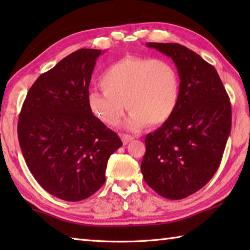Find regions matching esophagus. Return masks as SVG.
Masks as SVG:
<instances>
[{
  "label": "esophagus",
  "instance_id": "34e87169",
  "mask_svg": "<svg viewBox=\"0 0 250 250\" xmlns=\"http://www.w3.org/2000/svg\"><path fill=\"white\" fill-rule=\"evenodd\" d=\"M120 138H121V140H122V142L125 143V145H126V143H129L130 141L133 140L132 135L125 134V133H120Z\"/></svg>",
  "mask_w": 250,
  "mask_h": 250
}]
</instances>
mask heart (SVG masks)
I'll return each instance as SVG.
<instances>
[{"label":"heart","instance_id":"heart-1","mask_svg":"<svg viewBox=\"0 0 250 250\" xmlns=\"http://www.w3.org/2000/svg\"><path fill=\"white\" fill-rule=\"evenodd\" d=\"M103 92L88 94L90 112L103 124L116 125L126 107L124 122L129 130L149 124L161 125L174 115L181 98V80L175 67L164 59L130 56L104 70L98 79Z\"/></svg>","mask_w":250,"mask_h":250}]
</instances>
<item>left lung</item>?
Returning a JSON list of instances; mask_svg holds the SVG:
<instances>
[{
	"instance_id": "obj_1",
	"label": "left lung",
	"mask_w": 250,
	"mask_h": 250,
	"mask_svg": "<svg viewBox=\"0 0 250 250\" xmlns=\"http://www.w3.org/2000/svg\"><path fill=\"white\" fill-rule=\"evenodd\" d=\"M171 57L181 80L174 115L146 134L141 171L161 196L182 200L216 173L231 128L229 97L216 69L200 55L175 43H147Z\"/></svg>"
}]
</instances>
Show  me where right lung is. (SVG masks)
Here are the masks:
<instances>
[{"label": "right lung", "instance_id": "1", "mask_svg": "<svg viewBox=\"0 0 250 250\" xmlns=\"http://www.w3.org/2000/svg\"><path fill=\"white\" fill-rule=\"evenodd\" d=\"M100 49L82 48L42 74L21 110L18 135L29 171L46 192L68 202L91 196L122 146L90 112L89 83Z\"/></svg>", "mask_w": 250, "mask_h": 250}]
</instances>
